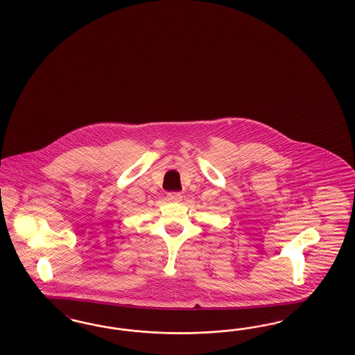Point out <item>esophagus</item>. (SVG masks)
<instances>
[{"instance_id": "obj_1", "label": "esophagus", "mask_w": 355, "mask_h": 355, "mask_svg": "<svg viewBox=\"0 0 355 355\" xmlns=\"http://www.w3.org/2000/svg\"><path fill=\"white\" fill-rule=\"evenodd\" d=\"M168 199L171 200V202H181L182 200V195H181V193H174V191H172V193H168Z\"/></svg>"}]
</instances>
